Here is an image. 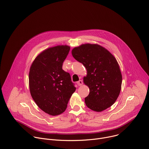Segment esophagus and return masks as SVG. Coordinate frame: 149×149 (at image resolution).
Returning a JSON list of instances; mask_svg holds the SVG:
<instances>
[{
    "label": "esophagus",
    "mask_w": 149,
    "mask_h": 149,
    "mask_svg": "<svg viewBox=\"0 0 149 149\" xmlns=\"http://www.w3.org/2000/svg\"><path fill=\"white\" fill-rule=\"evenodd\" d=\"M82 84H83V82H82V80H79V81L77 82V85H78V86H82Z\"/></svg>",
    "instance_id": "obj_1"
}]
</instances>
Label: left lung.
Here are the masks:
<instances>
[{"mask_svg":"<svg viewBox=\"0 0 149 149\" xmlns=\"http://www.w3.org/2000/svg\"><path fill=\"white\" fill-rule=\"evenodd\" d=\"M72 54L87 71L84 77V83L90 91L85 98L86 106L97 112L111 107L120 95L122 84V74L115 57L104 47L90 43L74 47Z\"/></svg>","mask_w":149,"mask_h":149,"instance_id":"1","label":"left lung"}]
</instances>
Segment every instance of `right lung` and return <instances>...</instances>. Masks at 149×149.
<instances>
[{
  "label": "right lung",
  "instance_id": "1",
  "mask_svg": "<svg viewBox=\"0 0 149 149\" xmlns=\"http://www.w3.org/2000/svg\"><path fill=\"white\" fill-rule=\"evenodd\" d=\"M70 50L67 45L45 49L36 56L29 69L31 95L37 106L50 116L64 112L76 89L70 74L62 69Z\"/></svg>",
  "mask_w": 149,
  "mask_h": 149
}]
</instances>
